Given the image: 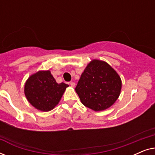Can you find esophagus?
Masks as SVG:
<instances>
[{
    "label": "esophagus",
    "mask_w": 155,
    "mask_h": 155,
    "mask_svg": "<svg viewBox=\"0 0 155 155\" xmlns=\"http://www.w3.org/2000/svg\"><path fill=\"white\" fill-rule=\"evenodd\" d=\"M70 84H71V87H74L75 85V83L74 82H70Z\"/></svg>",
    "instance_id": "obj_1"
}]
</instances>
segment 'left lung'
Listing matches in <instances>:
<instances>
[{"label":"left lung","instance_id":"obj_1","mask_svg":"<svg viewBox=\"0 0 155 155\" xmlns=\"http://www.w3.org/2000/svg\"><path fill=\"white\" fill-rule=\"evenodd\" d=\"M121 85L120 76L113 68L104 61L94 59L84 69L75 91L82 104L99 111L115 103Z\"/></svg>","mask_w":155,"mask_h":155}]
</instances>
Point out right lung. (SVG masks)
Returning a JSON list of instances; mask_svg holds the SVG:
<instances>
[{"label": "right lung", "mask_w": 155, "mask_h": 155, "mask_svg": "<svg viewBox=\"0 0 155 155\" xmlns=\"http://www.w3.org/2000/svg\"><path fill=\"white\" fill-rule=\"evenodd\" d=\"M68 84L57 83L49 71H39L25 82V94L29 103L42 111L52 110L60 101Z\"/></svg>", "instance_id": "right-lung-1"}]
</instances>
